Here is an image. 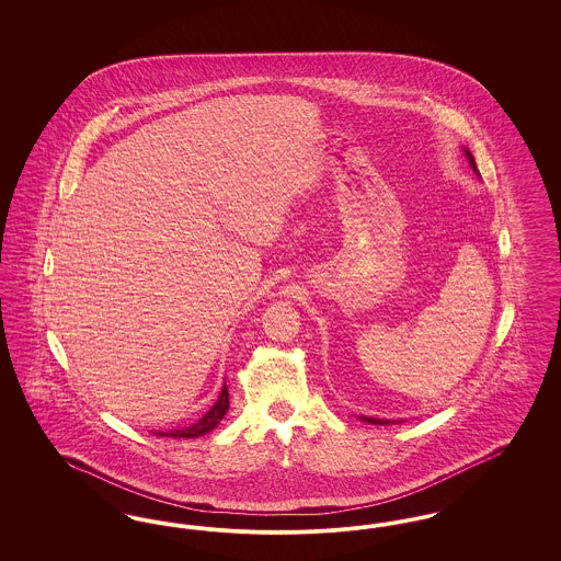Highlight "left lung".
<instances>
[{"label":"left lung","mask_w":561,"mask_h":561,"mask_svg":"<svg viewBox=\"0 0 561 561\" xmlns=\"http://www.w3.org/2000/svg\"><path fill=\"white\" fill-rule=\"evenodd\" d=\"M465 156H467V160L471 163V168L478 172V165H476V160H473V156H471V151L469 149H465ZM480 174V172H478ZM362 421H366V423H370V425H393L396 421H387V419H370V416H362Z\"/></svg>","instance_id":"left-lung-1"}]
</instances>
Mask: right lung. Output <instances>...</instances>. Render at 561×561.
Listing matches in <instances>:
<instances>
[{
  "mask_svg": "<svg viewBox=\"0 0 561 561\" xmlns=\"http://www.w3.org/2000/svg\"><path fill=\"white\" fill-rule=\"evenodd\" d=\"M227 410H229V389H227V385H222L218 400L214 401L213 408L197 423H193L191 427L172 428V431H165V433L161 431L158 435L160 437H199V435L213 431L222 421Z\"/></svg>",
  "mask_w": 561,
  "mask_h": 561,
  "instance_id": "add662e5",
  "label": "right lung"
}]
</instances>
